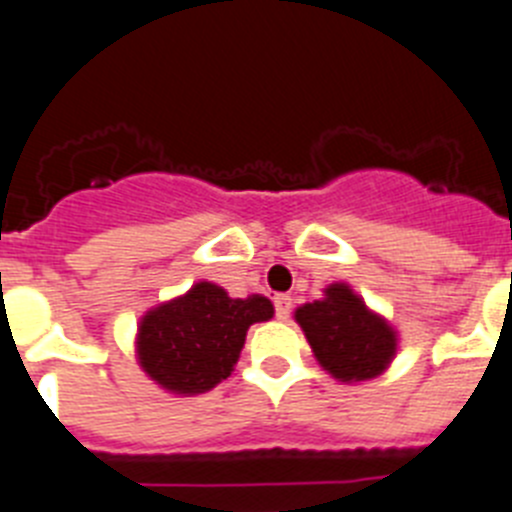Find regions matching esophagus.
I'll return each instance as SVG.
<instances>
[{
    "label": "esophagus",
    "mask_w": 512,
    "mask_h": 512,
    "mask_svg": "<svg viewBox=\"0 0 512 512\" xmlns=\"http://www.w3.org/2000/svg\"><path fill=\"white\" fill-rule=\"evenodd\" d=\"M274 310H277L279 320H287L289 312H292V300L287 295H277L274 297Z\"/></svg>",
    "instance_id": "obj_1"
}]
</instances>
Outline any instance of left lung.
Returning a JSON list of instances; mask_svg holds the SVG:
<instances>
[{
	"label": "left lung",
	"instance_id": "1",
	"mask_svg": "<svg viewBox=\"0 0 512 512\" xmlns=\"http://www.w3.org/2000/svg\"><path fill=\"white\" fill-rule=\"evenodd\" d=\"M295 320L315 359L338 382L379 377L397 354L395 328L343 282L325 287L323 300L297 307Z\"/></svg>",
	"mask_w": 512,
	"mask_h": 512
}]
</instances>
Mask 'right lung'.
Masks as SVG:
<instances>
[{"label":"right lung","instance_id":"1","mask_svg":"<svg viewBox=\"0 0 512 512\" xmlns=\"http://www.w3.org/2000/svg\"><path fill=\"white\" fill-rule=\"evenodd\" d=\"M274 315L271 300H233L223 287L197 282L187 295L148 310L135 354L143 372L174 395H200L230 377L253 323Z\"/></svg>","mask_w":512,"mask_h":512}]
</instances>
